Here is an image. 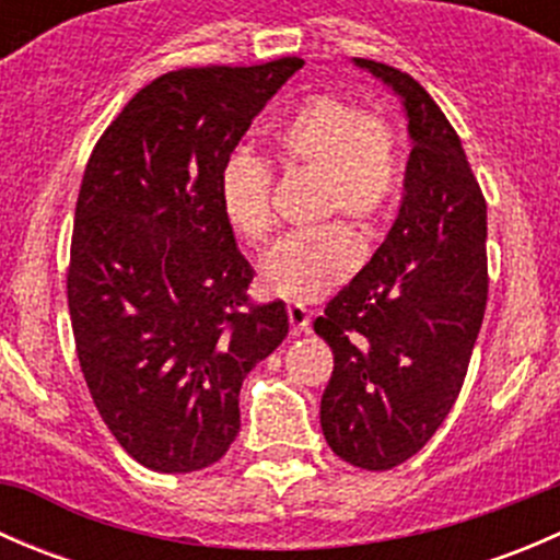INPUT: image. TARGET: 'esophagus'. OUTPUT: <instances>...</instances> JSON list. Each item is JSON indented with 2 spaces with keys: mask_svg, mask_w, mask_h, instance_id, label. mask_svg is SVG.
<instances>
[{
  "mask_svg": "<svg viewBox=\"0 0 560 560\" xmlns=\"http://www.w3.org/2000/svg\"><path fill=\"white\" fill-rule=\"evenodd\" d=\"M287 314H290V332L292 336H306V332H312V314L306 312V306H290L287 308Z\"/></svg>",
  "mask_w": 560,
  "mask_h": 560,
  "instance_id": "obj_1",
  "label": "esophagus"
}]
</instances>
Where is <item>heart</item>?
<instances>
[{
	"label": "heart",
	"instance_id": "heart-1",
	"mask_svg": "<svg viewBox=\"0 0 560 560\" xmlns=\"http://www.w3.org/2000/svg\"><path fill=\"white\" fill-rule=\"evenodd\" d=\"M273 145L290 171L314 173V217H343L360 233H376L398 202L404 171L395 127L341 94H312L276 129ZM219 206L246 244L273 233V171L259 156L238 154L219 175ZM358 265V248L341 222H327L279 241L259 265L268 295L308 303L341 284Z\"/></svg>",
	"mask_w": 560,
	"mask_h": 560
}]
</instances>
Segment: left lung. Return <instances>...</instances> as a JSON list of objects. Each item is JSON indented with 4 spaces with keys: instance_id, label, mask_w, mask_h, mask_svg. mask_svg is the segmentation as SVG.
I'll return each mask as SVG.
<instances>
[{
    "instance_id": "1",
    "label": "left lung",
    "mask_w": 560,
    "mask_h": 560,
    "mask_svg": "<svg viewBox=\"0 0 560 560\" xmlns=\"http://www.w3.org/2000/svg\"><path fill=\"white\" fill-rule=\"evenodd\" d=\"M358 65L400 94L415 149L385 244L314 319L332 349L319 422L341 460L389 471L460 395L488 306V202L431 94L398 67Z\"/></svg>"
}]
</instances>
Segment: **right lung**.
<instances>
[{
	"mask_svg": "<svg viewBox=\"0 0 560 560\" xmlns=\"http://www.w3.org/2000/svg\"><path fill=\"white\" fill-rule=\"evenodd\" d=\"M303 67H180L100 135L72 224L67 303L83 380L140 466L189 474L241 431L246 374L290 332L254 303V270L219 206V175L254 116Z\"/></svg>",
	"mask_w": 560,
	"mask_h": 560,
	"instance_id": "add662e5",
	"label": "right lung"
}]
</instances>
